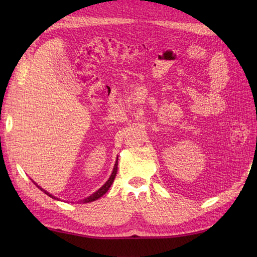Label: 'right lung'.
I'll list each match as a JSON object with an SVG mask.
<instances>
[{
    "label": "right lung",
    "mask_w": 257,
    "mask_h": 257,
    "mask_svg": "<svg viewBox=\"0 0 257 257\" xmlns=\"http://www.w3.org/2000/svg\"><path fill=\"white\" fill-rule=\"evenodd\" d=\"M117 160H118V158H117ZM117 169H118V161H116V163H114V167H113V170H112V172H111V174H110V177H109V179L107 180L106 181V183L102 185V187L100 188V189H98L96 192H94L92 193L91 195H89V196H87L86 199H84V200H81L80 202H83V203H89V202H92V201H96V200H98L99 198H101V196L105 194L107 191L109 190V188L111 187V184H112V182H113V180H114V178H116V174H117ZM33 181V180H32ZM34 182V184L36 185V187L40 189L41 191H43V192H44L45 194H47L48 196H51L52 199H54V200H58V198H56V196H54L53 194H51L50 192H47L46 190H44L43 189L42 187H40V185H38L35 181H33Z\"/></svg>",
    "instance_id": "right-lung-1"
}]
</instances>
